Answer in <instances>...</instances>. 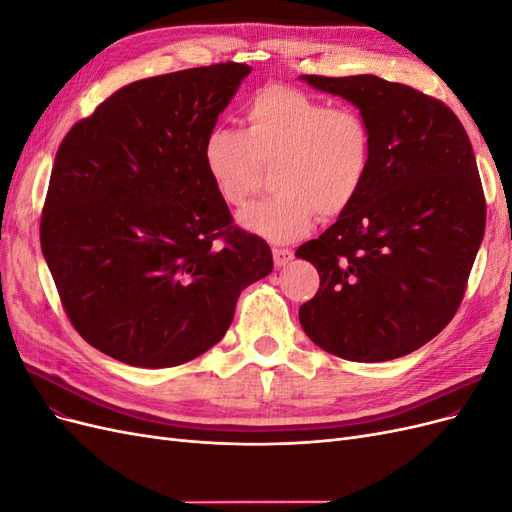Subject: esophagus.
<instances>
[{
	"label": "esophagus",
	"mask_w": 512,
	"mask_h": 512,
	"mask_svg": "<svg viewBox=\"0 0 512 512\" xmlns=\"http://www.w3.org/2000/svg\"><path fill=\"white\" fill-rule=\"evenodd\" d=\"M292 258H294V254H292V250H288V247H273V262L277 269L286 267Z\"/></svg>",
	"instance_id": "34e87169"
}]
</instances>
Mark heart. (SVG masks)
Listing matches in <instances>:
<instances>
[{
    "mask_svg": "<svg viewBox=\"0 0 512 512\" xmlns=\"http://www.w3.org/2000/svg\"><path fill=\"white\" fill-rule=\"evenodd\" d=\"M245 130L215 126L205 134V173L230 207L247 203L271 168L275 194L241 213V226L286 243L322 220L344 215L371 168L374 138L367 119L348 106L288 85L258 89L243 108Z\"/></svg>",
    "mask_w": 512,
    "mask_h": 512,
    "instance_id": "1",
    "label": "heart"
}]
</instances>
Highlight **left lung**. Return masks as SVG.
<instances>
[{
  "instance_id": "8db88e82",
  "label": "left lung",
  "mask_w": 512,
  "mask_h": 512,
  "mask_svg": "<svg viewBox=\"0 0 512 512\" xmlns=\"http://www.w3.org/2000/svg\"><path fill=\"white\" fill-rule=\"evenodd\" d=\"M301 81L359 108L374 138L354 205L297 256L320 288L299 309L316 346L382 363L425 346L453 320L485 235L472 143L444 102L374 74Z\"/></svg>"
}]
</instances>
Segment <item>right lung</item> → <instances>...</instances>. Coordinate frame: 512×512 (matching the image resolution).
Returning a JSON list of instances; mask_svg holds the SVG:
<instances>
[{
    "instance_id": "add662e5",
    "label": "right lung",
    "mask_w": 512,
    "mask_h": 512,
    "mask_svg": "<svg viewBox=\"0 0 512 512\" xmlns=\"http://www.w3.org/2000/svg\"><path fill=\"white\" fill-rule=\"evenodd\" d=\"M250 72L226 61L130 83L57 149L42 254L72 327L121 363L196 359L228 331L241 290L273 271L200 156Z\"/></svg>"
}]
</instances>
